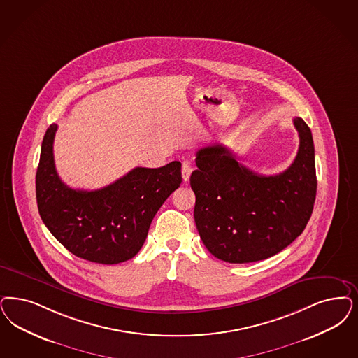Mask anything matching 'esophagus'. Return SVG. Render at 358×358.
Segmentation results:
<instances>
[{
  "instance_id": "1",
  "label": "esophagus",
  "mask_w": 358,
  "mask_h": 358,
  "mask_svg": "<svg viewBox=\"0 0 358 358\" xmlns=\"http://www.w3.org/2000/svg\"><path fill=\"white\" fill-rule=\"evenodd\" d=\"M192 172H193V168H192L190 162L184 161V162H182V169H181V173H182V180H184V182H187V181H189V178H190V174H192Z\"/></svg>"
}]
</instances>
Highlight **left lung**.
<instances>
[{
	"mask_svg": "<svg viewBox=\"0 0 358 358\" xmlns=\"http://www.w3.org/2000/svg\"><path fill=\"white\" fill-rule=\"evenodd\" d=\"M300 145L288 169L262 176L215 144L197 152L190 176L194 221L203 245L218 259L251 263L291 245L308 223L317 189L315 147L308 125L294 119Z\"/></svg>",
	"mask_w": 358,
	"mask_h": 358,
	"instance_id": "obj_1",
	"label": "left lung"
}]
</instances>
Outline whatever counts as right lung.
Listing matches in <instances>:
<instances>
[{
  "instance_id": "1",
  "label": "right lung",
  "mask_w": 358,
  "mask_h": 358,
  "mask_svg": "<svg viewBox=\"0 0 358 358\" xmlns=\"http://www.w3.org/2000/svg\"><path fill=\"white\" fill-rule=\"evenodd\" d=\"M58 125L42 141L36 176L38 210L50 233L78 258L117 264L134 258L165 199L181 185V162L161 168L137 166L111 185L78 190L63 184L52 144Z\"/></svg>"
}]
</instances>
